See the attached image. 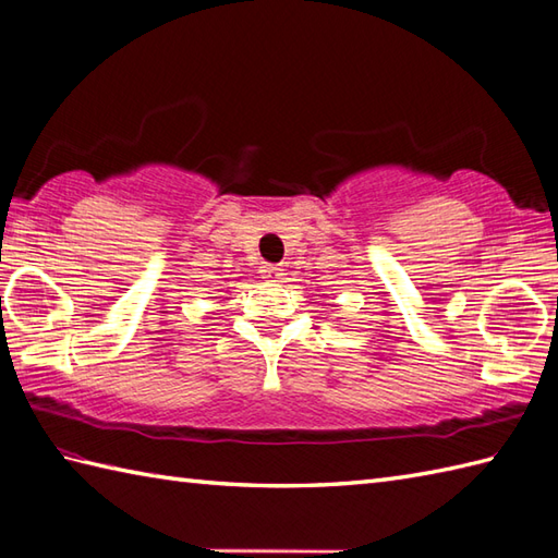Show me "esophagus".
I'll use <instances>...</instances> for the list:
<instances>
[{"instance_id": "34e87169", "label": "esophagus", "mask_w": 558, "mask_h": 558, "mask_svg": "<svg viewBox=\"0 0 558 558\" xmlns=\"http://www.w3.org/2000/svg\"><path fill=\"white\" fill-rule=\"evenodd\" d=\"M258 272H260V278H266L270 282H276V280L282 278V268L276 266V264H260Z\"/></svg>"}]
</instances>
